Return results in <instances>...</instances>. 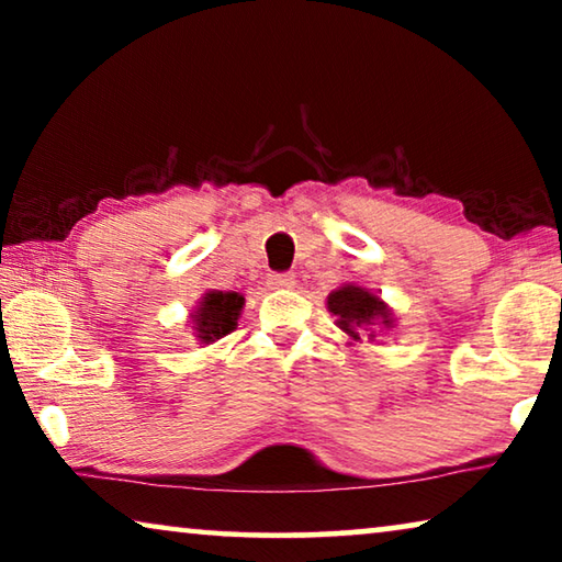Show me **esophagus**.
<instances>
[{
	"label": "esophagus",
	"instance_id": "1",
	"mask_svg": "<svg viewBox=\"0 0 562 562\" xmlns=\"http://www.w3.org/2000/svg\"><path fill=\"white\" fill-rule=\"evenodd\" d=\"M270 284L274 290H292L297 284V274L294 272H272Z\"/></svg>",
	"mask_w": 562,
	"mask_h": 562
}]
</instances>
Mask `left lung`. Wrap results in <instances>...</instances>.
<instances>
[{
	"label": "left lung",
	"instance_id": "obj_1",
	"mask_svg": "<svg viewBox=\"0 0 562 562\" xmlns=\"http://www.w3.org/2000/svg\"><path fill=\"white\" fill-rule=\"evenodd\" d=\"M327 310L335 315V325L351 339L349 345L361 341V337L374 339L379 331L389 335L396 327L394 310L374 290L357 282H345L331 290L327 294Z\"/></svg>",
	"mask_w": 562,
	"mask_h": 562
}]
</instances>
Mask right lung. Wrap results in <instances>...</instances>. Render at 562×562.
I'll return each mask as SVG.
<instances>
[{
	"instance_id": "add662e5",
	"label": "right lung",
	"mask_w": 562,
	"mask_h": 562,
	"mask_svg": "<svg viewBox=\"0 0 562 562\" xmlns=\"http://www.w3.org/2000/svg\"><path fill=\"white\" fill-rule=\"evenodd\" d=\"M245 297L240 292L233 290H207L195 310L190 312V322H193V335L201 345H213V341L223 339L237 329V319H240Z\"/></svg>"
}]
</instances>
